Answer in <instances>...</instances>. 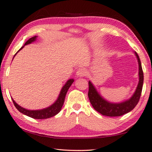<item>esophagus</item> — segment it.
Returning a JSON list of instances; mask_svg holds the SVG:
<instances>
[{
	"label": "esophagus",
	"mask_w": 152,
	"mask_h": 152,
	"mask_svg": "<svg viewBox=\"0 0 152 152\" xmlns=\"http://www.w3.org/2000/svg\"><path fill=\"white\" fill-rule=\"evenodd\" d=\"M87 74V71H86L84 69H82V68H81V69H79L77 70V71L76 72V75L77 77H82L83 76H86Z\"/></svg>",
	"instance_id": "1"
}]
</instances>
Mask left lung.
I'll list each match as a JSON object with an SVG mask.
<instances>
[{"mask_svg": "<svg viewBox=\"0 0 152 152\" xmlns=\"http://www.w3.org/2000/svg\"><path fill=\"white\" fill-rule=\"evenodd\" d=\"M138 63V77L139 81L136 89L129 99H127L121 103H112L105 99L96 91L94 86L91 81H88V98L94 109L98 113L107 116H119L128 113L132 110L139 102L141 94L142 85H143V72H142L141 62L139 56L134 52Z\"/></svg>", "mask_w": 152, "mask_h": 152, "instance_id": "8db88e82", "label": "left lung"}]
</instances>
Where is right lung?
I'll return each mask as SVG.
<instances>
[{
    "label": "right lung",
    "mask_w": 152,
    "mask_h": 152,
    "mask_svg": "<svg viewBox=\"0 0 152 152\" xmlns=\"http://www.w3.org/2000/svg\"><path fill=\"white\" fill-rule=\"evenodd\" d=\"M37 37L38 36H34L33 37V38H31L30 39H28V40L25 42V45H24L23 47H22L20 49L18 50V51L14 55V58L16 56V55L20 51V50L22 49H23V47H25V45H29V44L36 41L37 39ZM73 81H74L73 79H70V80H68L66 82L65 84L64 85L62 88H61V91L60 92V94H59L57 100L53 103L51 105L46 107V108H44L42 110H31L25 109L23 107L20 106V105L15 102V101L12 98L13 103H14L15 107H16L17 110L20 112V113H23V114H25V115L29 116V117H31L33 118H36V119H45V118H50L52 117V116H54L55 115H56L57 114H58L60 112L61 107L63 106L66 94L68 90L69 89L70 87H71V86L72 85V83H73Z\"/></svg>",
    "instance_id": "1"
}]
</instances>
